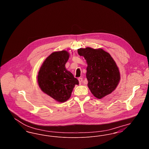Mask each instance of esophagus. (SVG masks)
Segmentation results:
<instances>
[{
    "mask_svg": "<svg viewBox=\"0 0 149 149\" xmlns=\"http://www.w3.org/2000/svg\"><path fill=\"white\" fill-rule=\"evenodd\" d=\"M78 80H79V83L81 84V83H82V81H83V78H78Z\"/></svg>",
    "mask_w": 149,
    "mask_h": 149,
    "instance_id": "esophagus-1",
    "label": "esophagus"
}]
</instances>
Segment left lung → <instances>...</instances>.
<instances>
[{
    "instance_id": "8db88e82",
    "label": "left lung",
    "mask_w": 149,
    "mask_h": 149,
    "mask_svg": "<svg viewBox=\"0 0 149 149\" xmlns=\"http://www.w3.org/2000/svg\"><path fill=\"white\" fill-rule=\"evenodd\" d=\"M78 54L87 63L86 77L93 95L102 99L116 89L120 81L119 69L111 55L102 49L80 48Z\"/></svg>"
}]
</instances>
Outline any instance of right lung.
Returning <instances> with one entry per match:
<instances>
[{"instance_id": "obj_1", "label": "right lung", "mask_w": 149, "mask_h": 149, "mask_svg": "<svg viewBox=\"0 0 149 149\" xmlns=\"http://www.w3.org/2000/svg\"><path fill=\"white\" fill-rule=\"evenodd\" d=\"M69 58L67 51L52 52L43 61L37 75L43 92L60 103L69 99L75 85H79L78 79L65 68Z\"/></svg>"}]
</instances>
